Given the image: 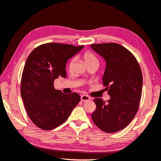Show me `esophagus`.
<instances>
[{
    "mask_svg": "<svg viewBox=\"0 0 161 161\" xmlns=\"http://www.w3.org/2000/svg\"><path fill=\"white\" fill-rule=\"evenodd\" d=\"M81 100L82 102L89 101V100H90V97H89V96H88L86 95H82L81 96Z\"/></svg>",
    "mask_w": 161,
    "mask_h": 161,
    "instance_id": "obj_1",
    "label": "esophagus"
}]
</instances>
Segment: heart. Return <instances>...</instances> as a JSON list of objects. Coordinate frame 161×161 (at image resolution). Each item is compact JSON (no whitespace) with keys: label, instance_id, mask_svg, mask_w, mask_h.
Returning a JSON list of instances; mask_svg holds the SVG:
<instances>
[{"label":"heart","instance_id":"obj_1","mask_svg":"<svg viewBox=\"0 0 161 161\" xmlns=\"http://www.w3.org/2000/svg\"><path fill=\"white\" fill-rule=\"evenodd\" d=\"M83 58L84 59L85 62H86V64L88 65L90 64H96H96H98V61H97V59L96 57V56L94 55L93 53H91L89 51L85 52L83 53ZM74 63H75V58L70 59V61L68 63V70L70 71H71L72 70V68H73Z\"/></svg>","mask_w":161,"mask_h":161}]
</instances>
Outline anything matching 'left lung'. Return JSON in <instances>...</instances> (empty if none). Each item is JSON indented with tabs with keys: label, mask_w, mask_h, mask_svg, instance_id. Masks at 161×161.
I'll return each mask as SVG.
<instances>
[{
	"label": "left lung",
	"mask_w": 161,
	"mask_h": 161,
	"mask_svg": "<svg viewBox=\"0 0 161 161\" xmlns=\"http://www.w3.org/2000/svg\"><path fill=\"white\" fill-rule=\"evenodd\" d=\"M91 47L106 61L103 83L110 99L93 100L96 110L91 118L100 130L116 133L125 128L137 114L142 91V74L137 59L117 43L93 44Z\"/></svg>",
	"instance_id": "8db88e82"
}]
</instances>
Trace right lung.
I'll return each mask as SVG.
<instances>
[{
  "mask_svg": "<svg viewBox=\"0 0 161 161\" xmlns=\"http://www.w3.org/2000/svg\"><path fill=\"white\" fill-rule=\"evenodd\" d=\"M84 47L51 42L35 48L28 56L21 81V95L28 117L42 130L54 129L67 120L80 101L77 93L65 94L53 81L66 77L68 60Z\"/></svg>",
  "mask_w": 161,
  "mask_h": 161,
  "instance_id": "right-lung-1",
  "label": "right lung"
}]
</instances>
